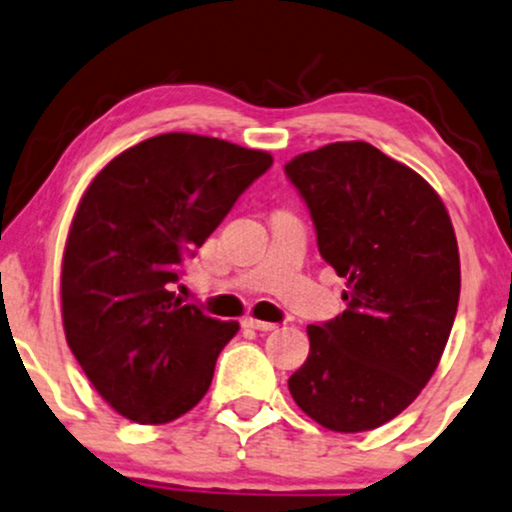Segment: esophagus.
Instances as JSON below:
<instances>
[{"mask_svg": "<svg viewBox=\"0 0 512 512\" xmlns=\"http://www.w3.org/2000/svg\"><path fill=\"white\" fill-rule=\"evenodd\" d=\"M244 327H249V330H258V332H270L275 330V323H266V320H256V318H246L244 320Z\"/></svg>", "mask_w": 512, "mask_h": 512, "instance_id": "obj_1", "label": "esophagus"}]
</instances>
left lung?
I'll use <instances>...</instances> for the list:
<instances>
[{"label": "left lung", "instance_id": "8db88e82", "mask_svg": "<svg viewBox=\"0 0 512 512\" xmlns=\"http://www.w3.org/2000/svg\"><path fill=\"white\" fill-rule=\"evenodd\" d=\"M320 256L346 280V311L308 325L289 391L332 432H368L406 410L437 370L456 320L460 256L444 201L368 142H334L285 166Z\"/></svg>", "mask_w": 512, "mask_h": 512}]
</instances>
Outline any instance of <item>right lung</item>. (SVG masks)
Wrapping results in <instances>:
<instances>
[{"label":"right lung","instance_id":"right-lung-1","mask_svg":"<svg viewBox=\"0 0 512 512\" xmlns=\"http://www.w3.org/2000/svg\"><path fill=\"white\" fill-rule=\"evenodd\" d=\"M270 166L268 151L168 132L118 154L82 194L61 263L63 330L123 418L163 425L204 399L239 323L182 306L173 285Z\"/></svg>","mask_w":512,"mask_h":512}]
</instances>
